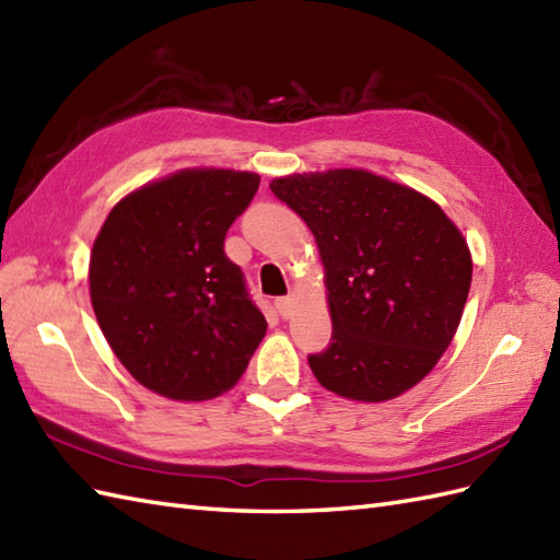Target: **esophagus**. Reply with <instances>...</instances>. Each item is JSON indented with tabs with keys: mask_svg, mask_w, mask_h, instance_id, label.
<instances>
[{
	"mask_svg": "<svg viewBox=\"0 0 560 560\" xmlns=\"http://www.w3.org/2000/svg\"><path fill=\"white\" fill-rule=\"evenodd\" d=\"M277 310H279V315L283 317V319H289L291 315H293V310H295V298L293 295H283V298H277Z\"/></svg>",
	"mask_w": 560,
	"mask_h": 560,
	"instance_id": "34e87169",
	"label": "esophagus"
}]
</instances>
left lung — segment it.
Returning <instances> with one entry per match:
<instances>
[{
    "label": "left lung",
    "mask_w": 560,
    "mask_h": 560,
    "mask_svg": "<svg viewBox=\"0 0 560 560\" xmlns=\"http://www.w3.org/2000/svg\"><path fill=\"white\" fill-rule=\"evenodd\" d=\"M271 192L317 241L331 343L307 355L317 382L350 400L408 392L451 346L470 293L472 257L427 195L365 168L275 178Z\"/></svg>",
    "instance_id": "8db88e82"
}]
</instances>
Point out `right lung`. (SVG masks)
<instances>
[{
	"instance_id": "obj_1",
	"label": "right lung",
	"mask_w": 560,
	"mask_h": 560,
	"mask_svg": "<svg viewBox=\"0 0 560 560\" xmlns=\"http://www.w3.org/2000/svg\"><path fill=\"white\" fill-rule=\"evenodd\" d=\"M259 176L184 168L114 207L90 255V301L104 339L150 392L207 400L241 380L267 319L224 253Z\"/></svg>"
}]
</instances>
